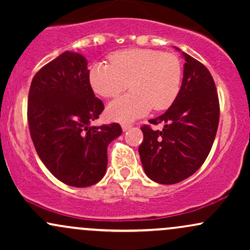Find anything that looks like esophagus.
Wrapping results in <instances>:
<instances>
[{
	"mask_svg": "<svg viewBox=\"0 0 250 250\" xmlns=\"http://www.w3.org/2000/svg\"><path fill=\"white\" fill-rule=\"evenodd\" d=\"M131 127H133V125H131L130 123H123V125H122V130H123V131H127V130H129V129H130Z\"/></svg>",
	"mask_w": 250,
	"mask_h": 250,
	"instance_id": "1",
	"label": "esophagus"
}]
</instances>
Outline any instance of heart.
Listing matches in <instances>:
<instances>
[{
  "mask_svg": "<svg viewBox=\"0 0 250 250\" xmlns=\"http://www.w3.org/2000/svg\"><path fill=\"white\" fill-rule=\"evenodd\" d=\"M91 88L103 97L116 96L130 87L131 93L113 100L107 107L111 121L127 123L150 111L173 104L180 93L182 64L171 53L134 48L111 54L109 64L95 62L89 67Z\"/></svg>",
  "mask_w": 250,
  "mask_h": 250,
  "instance_id": "heart-1",
  "label": "heart"
}]
</instances>
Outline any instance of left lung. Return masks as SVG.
I'll use <instances>...</instances> for the list:
<instances>
[{
  "instance_id": "8db88e82",
  "label": "left lung",
  "mask_w": 250,
  "mask_h": 250,
  "mask_svg": "<svg viewBox=\"0 0 250 250\" xmlns=\"http://www.w3.org/2000/svg\"><path fill=\"white\" fill-rule=\"evenodd\" d=\"M182 56L179 95L165 114L149 120L151 125L162 123L163 129L141 128L139 153L143 169L149 179L161 185L191 176L207 159L219 127L220 104L213 76L197 60L183 51Z\"/></svg>"
}]
</instances>
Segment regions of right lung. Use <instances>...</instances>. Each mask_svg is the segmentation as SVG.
I'll return each mask as SVG.
<instances>
[{"label":"right lung","instance_id":"1","mask_svg":"<svg viewBox=\"0 0 250 250\" xmlns=\"http://www.w3.org/2000/svg\"><path fill=\"white\" fill-rule=\"evenodd\" d=\"M85 57L64 51L36 73L28 96L30 136L41 161L71 187H89L107 170L108 145L119 123L94 127L104 105L88 79Z\"/></svg>","mask_w":250,"mask_h":250}]
</instances>
